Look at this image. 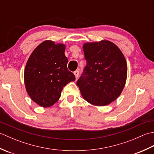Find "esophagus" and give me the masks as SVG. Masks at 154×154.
<instances>
[{"label": "esophagus", "instance_id": "obj_1", "mask_svg": "<svg viewBox=\"0 0 154 154\" xmlns=\"http://www.w3.org/2000/svg\"><path fill=\"white\" fill-rule=\"evenodd\" d=\"M79 72L78 70H76L75 71H74V75H75V78H76V79H77V77H79Z\"/></svg>", "mask_w": 154, "mask_h": 154}]
</instances>
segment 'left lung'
Wrapping results in <instances>:
<instances>
[{"instance_id": "8db88e82", "label": "left lung", "mask_w": 154, "mask_h": 154, "mask_svg": "<svg viewBox=\"0 0 154 154\" xmlns=\"http://www.w3.org/2000/svg\"><path fill=\"white\" fill-rule=\"evenodd\" d=\"M87 65L77 85L81 96L93 106H106L119 97L125 86L127 63L112 42L103 40L83 45Z\"/></svg>"}]
</instances>
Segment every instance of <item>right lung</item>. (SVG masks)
<instances>
[{"label": "right lung", "mask_w": 154, "mask_h": 154, "mask_svg": "<svg viewBox=\"0 0 154 154\" xmlns=\"http://www.w3.org/2000/svg\"><path fill=\"white\" fill-rule=\"evenodd\" d=\"M65 45L51 40L42 42L34 49L26 64L24 81L31 99L44 108L53 106L63 87L75 80L67 69Z\"/></svg>", "instance_id": "add662e5"}]
</instances>
